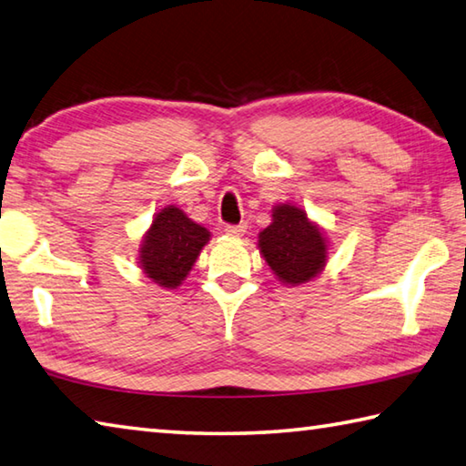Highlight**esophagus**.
Returning a JSON list of instances; mask_svg holds the SVG:
<instances>
[{
	"instance_id": "obj_1",
	"label": "esophagus",
	"mask_w": 466,
	"mask_h": 466,
	"mask_svg": "<svg viewBox=\"0 0 466 466\" xmlns=\"http://www.w3.org/2000/svg\"><path fill=\"white\" fill-rule=\"evenodd\" d=\"M247 224H238V226H226L224 228V232L228 234V236H232V238H240V236H244L247 234Z\"/></svg>"
}]
</instances>
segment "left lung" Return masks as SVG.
Wrapping results in <instances>:
<instances>
[{
	"label": "left lung",
	"instance_id": "left-lung-1",
	"mask_svg": "<svg viewBox=\"0 0 466 466\" xmlns=\"http://www.w3.org/2000/svg\"><path fill=\"white\" fill-rule=\"evenodd\" d=\"M257 247L277 281L287 287L314 281L329 257V240L321 226L289 201L270 209V224L258 232Z\"/></svg>",
	"mask_w": 466,
	"mask_h": 466
}]
</instances>
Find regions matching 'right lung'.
<instances>
[{
    "instance_id": "add662e5",
    "label": "right lung",
    "mask_w": 466,
    "mask_h": 466,
    "mask_svg": "<svg viewBox=\"0 0 466 466\" xmlns=\"http://www.w3.org/2000/svg\"><path fill=\"white\" fill-rule=\"evenodd\" d=\"M211 240L206 226L185 214L179 206H163L138 247V267L152 283L165 289H177L191 273L198 257Z\"/></svg>"
}]
</instances>
